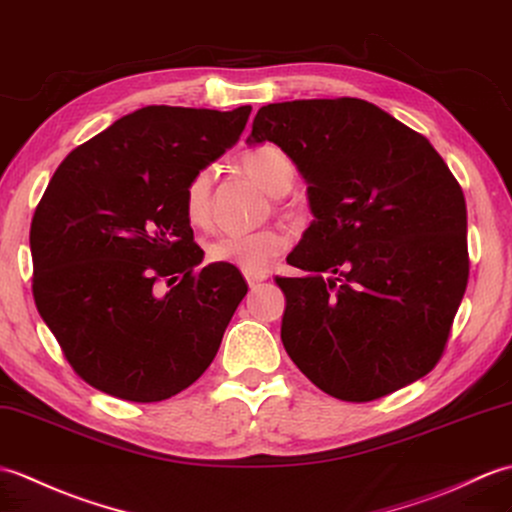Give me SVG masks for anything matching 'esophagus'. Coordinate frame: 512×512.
Wrapping results in <instances>:
<instances>
[{
	"label": "esophagus",
	"mask_w": 512,
	"mask_h": 512,
	"mask_svg": "<svg viewBox=\"0 0 512 512\" xmlns=\"http://www.w3.org/2000/svg\"><path fill=\"white\" fill-rule=\"evenodd\" d=\"M246 281H248V288L257 290L261 281H266V275H251V272H246Z\"/></svg>",
	"instance_id": "obj_1"
}]
</instances>
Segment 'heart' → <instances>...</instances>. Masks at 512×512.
I'll return each mask as SVG.
<instances>
[{
    "label": "heart",
    "mask_w": 512,
    "mask_h": 512,
    "mask_svg": "<svg viewBox=\"0 0 512 512\" xmlns=\"http://www.w3.org/2000/svg\"><path fill=\"white\" fill-rule=\"evenodd\" d=\"M240 163L244 172L272 196L288 192L296 178L292 159L275 144H261L246 150ZM213 170L202 168L189 178L183 192V209L192 224H205L211 213ZM288 246L285 235L277 229H257L244 233H222L207 246V257L216 264H231L251 275L264 272Z\"/></svg>",
    "instance_id": "heart-1"
}]
</instances>
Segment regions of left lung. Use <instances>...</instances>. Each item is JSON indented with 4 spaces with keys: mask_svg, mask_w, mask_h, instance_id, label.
<instances>
[{
    "mask_svg": "<svg viewBox=\"0 0 512 512\" xmlns=\"http://www.w3.org/2000/svg\"><path fill=\"white\" fill-rule=\"evenodd\" d=\"M248 141L296 163L316 218L288 257L310 275L277 277L292 362L355 403L430 373L469 281L467 205L441 154L358 98L261 106Z\"/></svg>",
    "mask_w": 512,
    "mask_h": 512,
    "instance_id": "left-lung-1",
    "label": "left lung"
}]
</instances>
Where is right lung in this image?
I'll list each match as a JSON object with an SVG mask.
<instances>
[{
    "instance_id": "right-lung-1",
    "label": "right lung",
    "mask_w": 512,
    "mask_h": 512,
    "mask_svg": "<svg viewBox=\"0 0 512 512\" xmlns=\"http://www.w3.org/2000/svg\"><path fill=\"white\" fill-rule=\"evenodd\" d=\"M235 111L144 106L71 150L30 227L32 294L76 375L152 403L216 358L246 281L202 261L183 209L189 178L240 139Z\"/></svg>"
}]
</instances>
